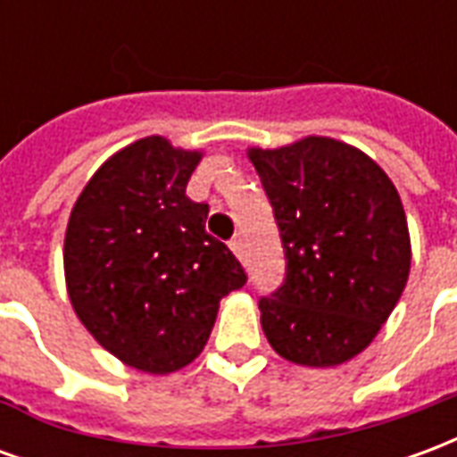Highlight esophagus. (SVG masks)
I'll list each match as a JSON object with an SVG mask.
<instances>
[{
    "label": "esophagus",
    "instance_id": "34e87169",
    "mask_svg": "<svg viewBox=\"0 0 457 457\" xmlns=\"http://www.w3.org/2000/svg\"><path fill=\"white\" fill-rule=\"evenodd\" d=\"M229 249L235 252V257L237 259L247 257V249H245V239H242V235H235V237L229 239Z\"/></svg>",
    "mask_w": 457,
    "mask_h": 457
}]
</instances>
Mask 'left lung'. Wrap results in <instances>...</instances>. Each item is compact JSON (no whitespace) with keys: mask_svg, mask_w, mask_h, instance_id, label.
Returning a JSON list of instances; mask_svg holds the SVG:
<instances>
[{"mask_svg":"<svg viewBox=\"0 0 457 457\" xmlns=\"http://www.w3.org/2000/svg\"><path fill=\"white\" fill-rule=\"evenodd\" d=\"M274 210L284 284L259 298L269 345L288 362L360 354L402 296L411 242L399 193L367 154L328 137L249 149Z\"/></svg>","mask_w":457,"mask_h":457,"instance_id":"8db88e82","label":"left lung"}]
</instances>
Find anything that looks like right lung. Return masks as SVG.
<instances>
[{
    "mask_svg": "<svg viewBox=\"0 0 457 457\" xmlns=\"http://www.w3.org/2000/svg\"><path fill=\"white\" fill-rule=\"evenodd\" d=\"M200 151L146 137L104 161L65 229V284L104 350L139 372L169 374L208 343L220 298L247 274L205 232L208 203L186 195Z\"/></svg>",
    "mask_w": 457,
    "mask_h": 457,
    "instance_id": "obj_1",
    "label": "right lung"
}]
</instances>
